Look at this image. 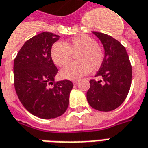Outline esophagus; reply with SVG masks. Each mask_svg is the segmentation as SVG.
<instances>
[{
  "instance_id": "34e87169",
  "label": "esophagus",
  "mask_w": 148,
  "mask_h": 148,
  "mask_svg": "<svg viewBox=\"0 0 148 148\" xmlns=\"http://www.w3.org/2000/svg\"><path fill=\"white\" fill-rule=\"evenodd\" d=\"M77 82H78V80H77V79H74V80H73V83H74V84H77Z\"/></svg>"
}]
</instances>
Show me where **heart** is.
I'll return each mask as SVG.
<instances>
[{
	"label": "heart",
	"mask_w": 148,
	"mask_h": 148,
	"mask_svg": "<svg viewBox=\"0 0 148 148\" xmlns=\"http://www.w3.org/2000/svg\"><path fill=\"white\" fill-rule=\"evenodd\" d=\"M53 62L58 67H64L76 56V62L68 65L61 72L65 78L75 79L100 68L104 60L103 48L86 34L71 38L66 44L56 42L50 51Z\"/></svg>",
	"instance_id": "b5f03b06"
}]
</instances>
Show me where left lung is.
<instances>
[{"label": "left lung", "instance_id": "obj_1", "mask_svg": "<svg viewBox=\"0 0 148 148\" xmlns=\"http://www.w3.org/2000/svg\"><path fill=\"white\" fill-rule=\"evenodd\" d=\"M105 49L104 60L95 77L102 80L90 81L86 93L89 104L95 110L110 111L120 106L127 98L132 84V67L125 47L109 35L93 32Z\"/></svg>", "mask_w": 148, "mask_h": 148}]
</instances>
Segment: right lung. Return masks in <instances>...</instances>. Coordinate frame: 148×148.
I'll list each match as a JSON object with an SVG mask.
<instances>
[{"mask_svg":"<svg viewBox=\"0 0 148 148\" xmlns=\"http://www.w3.org/2000/svg\"><path fill=\"white\" fill-rule=\"evenodd\" d=\"M59 36L43 32L29 39L17 53L13 64L14 87L26 110L41 119L61 116L67 110L73 83L55 81L58 69L50 51ZM50 84L52 88H49Z\"/></svg>","mask_w":148,"mask_h":148,"instance_id":"1","label":"right lung"}]
</instances>
